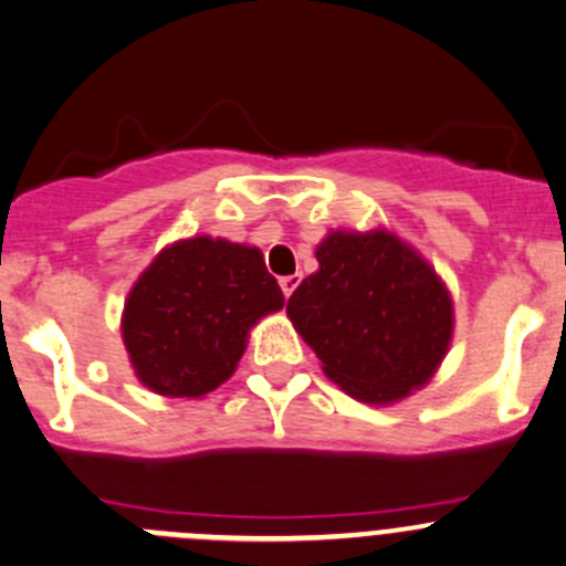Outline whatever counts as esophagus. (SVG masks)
<instances>
[{"mask_svg": "<svg viewBox=\"0 0 566 566\" xmlns=\"http://www.w3.org/2000/svg\"><path fill=\"white\" fill-rule=\"evenodd\" d=\"M298 282H301L298 273H293V276H282V279H279V284H282L284 298H290V295H293V290L298 287Z\"/></svg>", "mask_w": 566, "mask_h": 566, "instance_id": "1", "label": "esophagus"}]
</instances>
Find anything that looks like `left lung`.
I'll return each instance as SVG.
<instances>
[{
    "mask_svg": "<svg viewBox=\"0 0 566 566\" xmlns=\"http://www.w3.org/2000/svg\"><path fill=\"white\" fill-rule=\"evenodd\" d=\"M321 271L287 301V315L334 384L367 403H389L434 376L451 345L446 284L389 232H332Z\"/></svg>",
    "mask_w": 566,
    "mask_h": 566,
    "instance_id": "left-lung-1",
    "label": "left lung"
}]
</instances>
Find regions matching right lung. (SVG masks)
Instances as JSON below:
<instances>
[{"mask_svg": "<svg viewBox=\"0 0 566 566\" xmlns=\"http://www.w3.org/2000/svg\"><path fill=\"white\" fill-rule=\"evenodd\" d=\"M282 306V287L260 249L193 238L146 268L126 298L120 328L146 387L199 398L232 376L249 328Z\"/></svg>", "mask_w": 566, "mask_h": 566, "instance_id": "1", "label": "right lung"}]
</instances>
